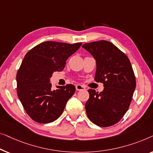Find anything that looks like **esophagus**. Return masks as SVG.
Segmentation results:
<instances>
[{
    "label": "esophagus",
    "mask_w": 153,
    "mask_h": 153,
    "mask_svg": "<svg viewBox=\"0 0 153 153\" xmlns=\"http://www.w3.org/2000/svg\"><path fill=\"white\" fill-rule=\"evenodd\" d=\"M76 89L77 91H81V90H85V86L81 85H77L76 86Z\"/></svg>",
    "instance_id": "esophagus-1"
}]
</instances>
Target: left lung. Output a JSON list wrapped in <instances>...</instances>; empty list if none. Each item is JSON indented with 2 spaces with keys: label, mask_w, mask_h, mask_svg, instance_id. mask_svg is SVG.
<instances>
[{
  "label": "left lung",
  "mask_w": 153,
  "mask_h": 153,
  "mask_svg": "<svg viewBox=\"0 0 153 153\" xmlns=\"http://www.w3.org/2000/svg\"><path fill=\"white\" fill-rule=\"evenodd\" d=\"M96 62L95 80L104 89L88 90L85 104L89 120L100 127H109L122 119L128 111L136 87V79L130 59L112 43L101 40L82 45Z\"/></svg>",
  "instance_id": "obj_1"
}]
</instances>
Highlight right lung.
<instances>
[{"mask_svg": "<svg viewBox=\"0 0 153 153\" xmlns=\"http://www.w3.org/2000/svg\"><path fill=\"white\" fill-rule=\"evenodd\" d=\"M81 45L48 41L25 55L16 75L17 94L26 113L36 122L48 123L57 119L74 95V85L52 90L50 78L55 71H63L66 60Z\"/></svg>", "mask_w": 153, "mask_h": 153, "instance_id": "1", "label": "right lung"}]
</instances>
